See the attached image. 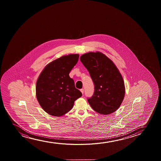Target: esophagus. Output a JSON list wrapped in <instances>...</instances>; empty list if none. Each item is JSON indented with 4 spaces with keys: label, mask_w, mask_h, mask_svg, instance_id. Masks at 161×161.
I'll return each mask as SVG.
<instances>
[{
    "label": "esophagus",
    "mask_w": 161,
    "mask_h": 161,
    "mask_svg": "<svg viewBox=\"0 0 161 161\" xmlns=\"http://www.w3.org/2000/svg\"><path fill=\"white\" fill-rule=\"evenodd\" d=\"M80 91L81 92V93H82V94H84V89H83V88H82V89H81V90H80Z\"/></svg>",
    "instance_id": "1"
}]
</instances>
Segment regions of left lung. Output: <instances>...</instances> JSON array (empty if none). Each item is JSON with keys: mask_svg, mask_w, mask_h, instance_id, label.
<instances>
[{"mask_svg": "<svg viewBox=\"0 0 161 161\" xmlns=\"http://www.w3.org/2000/svg\"><path fill=\"white\" fill-rule=\"evenodd\" d=\"M80 61L90 73L95 85L88 103L96 112L108 115L119 108L125 96L123 79L113 62L103 53L89 52Z\"/></svg>", "mask_w": 161, "mask_h": 161, "instance_id": "1", "label": "left lung"}]
</instances>
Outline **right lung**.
Returning a JSON list of instances; mask_svg holds the SVG:
<instances>
[{
    "label": "right lung",
    "instance_id": "right-lung-1",
    "mask_svg": "<svg viewBox=\"0 0 161 161\" xmlns=\"http://www.w3.org/2000/svg\"><path fill=\"white\" fill-rule=\"evenodd\" d=\"M78 54L64 55L53 60L42 70L36 82V97L49 114L60 117L72 109L82 93L75 88L69 73L76 64Z\"/></svg>",
    "mask_w": 161,
    "mask_h": 161
}]
</instances>
